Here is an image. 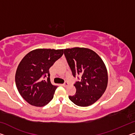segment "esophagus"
Wrapping results in <instances>:
<instances>
[{
	"mask_svg": "<svg viewBox=\"0 0 135 135\" xmlns=\"http://www.w3.org/2000/svg\"><path fill=\"white\" fill-rule=\"evenodd\" d=\"M68 85V83H67V82H65V83L62 84V86L64 87H67Z\"/></svg>",
	"mask_w": 135,
	"mask_h": 135,
	"instance_id": "obj_1",
	"label": "esophagus"
}]
</instances>
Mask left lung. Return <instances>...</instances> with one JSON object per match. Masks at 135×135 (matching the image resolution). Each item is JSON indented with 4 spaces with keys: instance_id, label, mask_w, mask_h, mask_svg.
<instances>
[{
    "instance_id": "obj_1",
    "label": "left lung",
    "mask_w": 135,
    "mask_h": 135,
    "mask_svg": "<svg viewBox=\"0 0 135 135\" xmlns=\"http://www.w3.org/2000/svg\"><path fill=\"white\" fill-rule=\"evenodd\" d=\"M64 55L73 76L80 77L74 84L76 94L68 98L78 106L91 105L102 97L108 84L104 61L95 52L85 47L65 49Z\"/></svg>"
}]
</instances>
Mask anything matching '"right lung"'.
Segmentation results:
<instances>
[{"label": "right lung", "instance_id": "obj_1", "mask_svg": "<svg viewBox=\"0 0 135 135\" xmlns=\"http://www.w3.org/2000/svg\"><path fill=\"white\" fill-rule=\"evenodd\" d=\"M64 49H36L28 52L18 65L15 84L20 94L31 105L42 107L53 99L57 86L49 79L50 67L62 56ZM48 74L47 81L41 76Z\"/></svg>", "mask_w": 135, "mask_h": 135}]
</instances>
